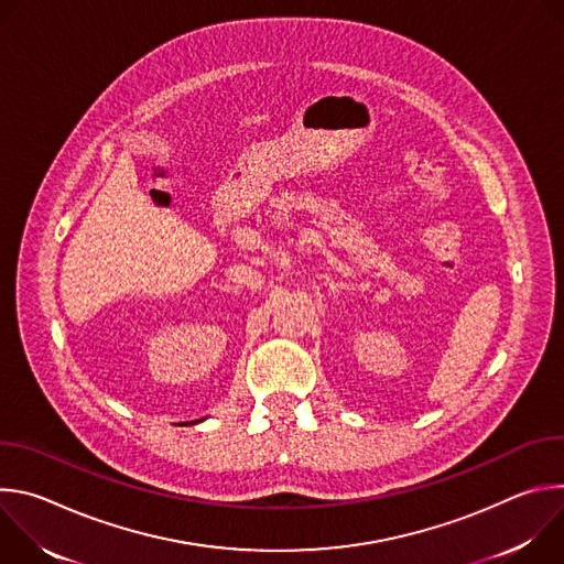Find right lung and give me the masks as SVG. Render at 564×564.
<instances>
[{
  "mask_svg": "<svg viewBox=\"0 0 564 564\" xmlns=\"http://www.w3.org/2000/svg\"><path fill=\"white\" fill-rule=\"evenodd\" d=\"M203 420H205V417H203ZM196 422H200V420H196Z\"/></svg>",
  "mask_w": 564,
  "mask_h": 564,
  "instance_id": "obj_1",
  "label": "right lung"
}]
</instances>
